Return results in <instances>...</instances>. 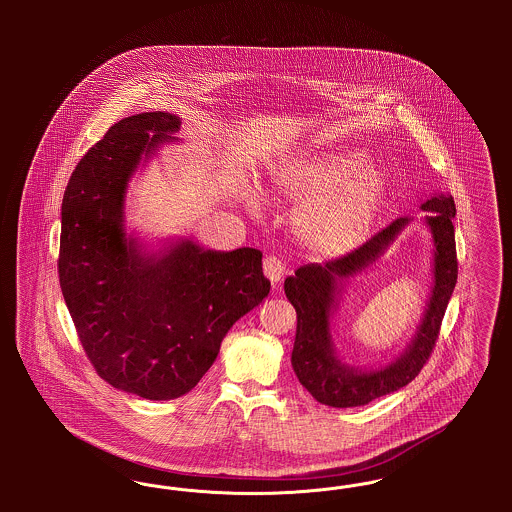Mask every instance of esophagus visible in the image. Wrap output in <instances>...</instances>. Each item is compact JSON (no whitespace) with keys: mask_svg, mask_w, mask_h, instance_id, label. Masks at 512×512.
<instances>
[{"mask_svg":"<svg viewBox=\"0 0 512 512\" xmlns=\"http://www.w3.org/2000/svg\"><path fill=\"white\" fill-rule=\"evenodd\" d=\"M263 272H265V276L270 280V284L274 286V284H278L282 280V276L286 272V265L282 263L280 257L270 255V257L263 261Z\"/></svg>","mask_w":512,"mask_h":512,"instance_id":"esophagus-1","label":"esophagus"}]
</instances>
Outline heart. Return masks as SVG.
<instances>
[{"instance_id":"heart-1","label":"heart","mask_w":512,"mask_h":512,"mask_svg":"<svg viewBox=\"0 0 512 512\" xmlns=\"http://www.w3.org/2000/svg\"><path fill=\"white\" fill-rule=\"evenodd\" d=\"M278 194L301 201L299 238L320 255L338 257L368 236L388 199V178L361 153H315L272 169Z\"/></svg>"}]
</instances>
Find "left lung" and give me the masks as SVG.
<instances>
[{
	"mask_svg": "<svg viewBox=\"0 0 512 512\" xmlns=\"http://www.w3.org/2000/svg\"><path fill=\"white\" fill-rule=\"evenodd\" d=\"M420 209L428 211L422 222L430 228L434 242L432 292L413 340L388 365L366 370L343 363L332 338V318L340 305L341 290L347 278L372 267L414 219L399 217L359 249L322 265H303L286 278L284 292L297 313L293 372L318 403L338 409L361 407L391 391L401 390L426 365L438 340L441 318L457 284L459 268L453 228L457 209L449 194L432 195Z\"/></svg>",
	"mask_w": 512,
	"mask_h": 512,
	"instance_id": "1",
	"label": "left lung"
}]
</instances>
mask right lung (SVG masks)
I'll list each match as a JSON object with an SVG mask.
<instances>
[{
  "instance_id": "1",
  "label": "right lung",
  "mask_w": 512,
  "mask_h": 512,
  "mask_svg": "<svg viewBox=\"0 0 512 512\" xmlns=\"http://www.w3.org/2000/svg\"><path fill=\"white\" fill-rule=\"evenodd\" d=\"M180 117L155 111L113 124L80 159L61 205L59 282L78 338L113 388L151 401L194 390L236 320L270 292L263 253L171 240L157 251L124 226L128 182Z\"/></svg>"
}]
</instances>
